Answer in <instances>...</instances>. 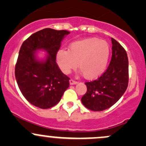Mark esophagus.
<instances>
[{
  "label": "esophagus",
  "mask_w": 146,
  "mask_h": 146,
  "mask_svg": "<svg viewBox=\"0 0 146 146\" xmlns=\"http://www.w3.org/2000/svg\"><path fill=\"white\" fill-rule=\"evenodd\" d=\"M69 82H70V85H76V84L78 83L77 81H76V80H73V79H70V80H69Z\"/></svg>",
  "instance_id": "obj_1"
}]
</instances>
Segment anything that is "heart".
<instances>
[{
  "mask_svg": "<svg viewBox=\"0 0 146 146\" xmlns=\"http://www.w3.org/2000/svg\"><path fill=\"white\" fill-rule=\"evenodd\" d=\"M110 56V46L104 40L92 37L76 41L68 50L60 49L56 61L64 74H68L77 66L84 77L93 79L102 74Z\"/></svg>",
  "mask_w": 146,
  "mask_h": 146,
  "instance_id": "b5f03b06",
  "label": "heart"
}]
</instances>
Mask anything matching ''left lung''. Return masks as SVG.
I'll return each instance as SVG.
<instances>
[{
	"mask_svg": "<svg viewBox=\"0 0 146 146\" xmlns=\"http://www.w3.org/2000/svg\"><path fill=\"white\" fill-rule=\"evenodd\" d=\"M112 56L106 71L93 81L85 82L87 92L81 98L82 104L92 111H103L121 98L129 83L127 54L117 41L111 38Z\"/></svg>",
	"mask_w": 146,
	"mask_h": 146,
	"instance_id": "obj_1",
	"label": "left lung"
}]
</instances>
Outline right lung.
<instances>
[{"label":"right lung","mask_w":146,"mask_h":146,"mask_svg":"<svg viewBox=\"0 0 146 146\" xmlns=\"http://www.w3.org/2000/svg\"><path fill=\"white\" fill-rule=\"evenodd\" d=\"M67 30L45 28L35 32L23 43L15 65L17 83L25 99L35 107L48 109L58 104L69 87V78L56 62V54ZM44 50V60L37 59L35 53Z\"/></svg>","instance_id":"obj_1"}]
</instances>
